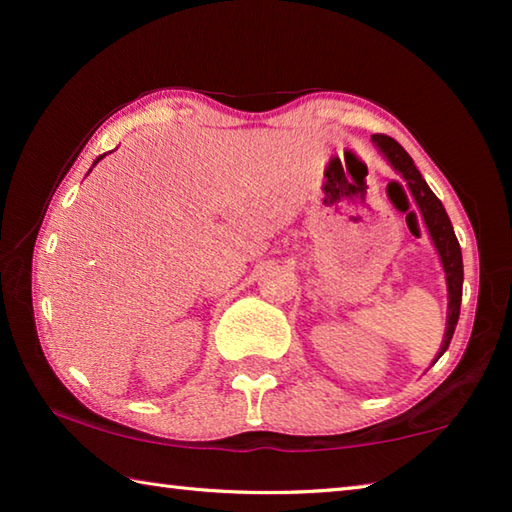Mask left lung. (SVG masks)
Wrapping results in <instances>:
<instances>
[{
	"instance_id": "1",
	"label": "left lung",
	"mask_w": 512,
	"mask_h": 512,
	"mask_svg": "<svg viewBox=\"0 0 512 512\" xmlns=\"http://www.w3.org/2000/svg\"><path fill=\"white\" fill-rule=\"evenodd\" d=\"M370 140L375 144V149L381 153V158L391 164V167L404 178V183L409 187L413 201L422 214V221L427 225V232L431 237L433 248H436V253L440 257V264H443L445 280H447V325H445L443 343H440V350L436 354V359H433V363H436L449 348V341H452L454 329L458 323V314H461V298H463L461 246H458L452 221H449L443 203H440L438 196L431 192L427 180L422 178V173L413 164L411 155L406 153L402 146L393 140V137L372 135Z\"/></svg>"
}]
</instances>
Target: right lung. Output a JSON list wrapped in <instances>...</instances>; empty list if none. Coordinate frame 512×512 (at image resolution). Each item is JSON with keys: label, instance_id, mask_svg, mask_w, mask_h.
<instances>
[{"label": "right lung", "instance_id": "1", "mask_svg": "<svg viewBox=\"0 0 512 512\" xmlns=\"http://www.w3.org/2000/svg\"><path fill=\"white\" fill-rule=\"evenodd\" d=\"M103 158H106V153H103V155H99V158H97V160H94V164H97V162H99V160H103ZM94 164H92V167H94ZM90 171H92V169H90Z\"/></svg>", "mask_w": 512, "mask_h": 512}]
</instances>
